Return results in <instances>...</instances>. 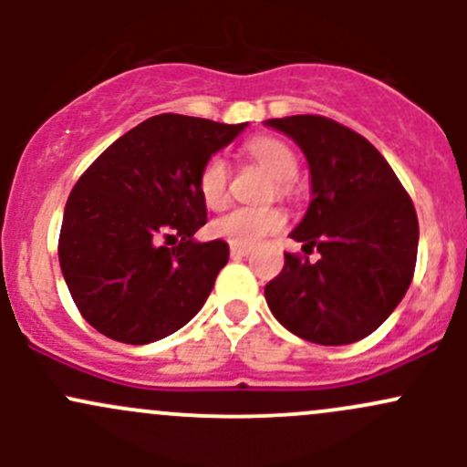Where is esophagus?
I'll use <instances>...</instances> for the list:
<instances>
[{
    "label": "esophagus",
    "instance_id": "obj_1",
    "mask_svg": "<svg viewBox=\"0 0 467 467\" xmlns=\"http://www.w3.org/2000/svg\"><path fill=\"white\" fill-rule=\"evenodd\" d=\"M248 253H251V248L248 246H230V255H233L234 260H237V257L248 255Z\"/></svg>",
    "mask_w": 467,
    "mask_h": 467
}]
</instances>
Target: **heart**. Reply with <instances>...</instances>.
Segmentation results:
<instances>
[{
	"instance_id": "obj_1",
	"label": "heart",
	"mask_w": 467,
	"mask_h": 467,
	"mask_svg": "<svg viewBox=\"0 0 467 467\" xmlns=\"http://www.w3.org/2000/svg\"><path fill=\"white\" fill-rule=\"evenodd\" d=\"M246 153L275 181L280 196L289 194V181L298 173V158L289 144L275 138H255L246 144ZM196 187L210 210L228 203L230 169L221 155H210L199 169ZM286 216L277 207H234L212 223V234L233 246H253L260 239L285 228Z\"/></svg>"
}]
</instances>
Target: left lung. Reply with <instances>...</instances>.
<instances>
[{
    "mask_svg": "<svg viewBox=\"0 0 467 467\" xmlns=\"http://www.w3.org/2000/svg\"><path fill=\"white\" fill-rule=\"evenodd\" d=\"M303 149L312 203L291 239L322 255L285 253V268L264 289L289 332L321 346L368 337L390 317L413 280L418 216L411 196L364 135L321 115L268 119Z\"/></svg>",
    "mask_w": 467,
    "mask_h": 467,
    "instance_id": "obj_1",
    "label": "left lung"
}]
</instances>
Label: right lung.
I'll list each match as a JSON object with an SVG mask.
<instances>
[{
    "mask_svg": "<svg viewBox=\"0 0 467 467\" xmlns=\"http://www.w3.org/2000/svg\"><path fill=\"white\" fill-rule=\"evenodd\" d=\"M246 124L164 112L115 140L65 205L58 260L78 312L130 346L169 337L199 314L228 244L194 242L207 210L201 164Z\"/></svg>",
    "mask_w": 467,
    "mask_h": 467,
    "instance_id": "obj_1",
    "label": "right lung"
}]
</instances>
